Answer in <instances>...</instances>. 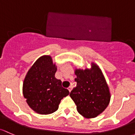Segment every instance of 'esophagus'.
<instances>
[{
  "label": "esophagus",
  "mask_w": 135,
  "mask_h": 135,
  "mask_svg": "<svg viewBox=\"0 0 135 135\" xmlns=\"http://www.w3.org/2000/svg\"><path fill=\"white\" fill-rule=\"evenodd\" d=\"M72 86H69V87L68 88V89H69V92H70V91L72 90Z\"/></svg>",
  "instance_id": "1"
}]
</instances>
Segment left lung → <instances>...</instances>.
<instances>
[{"label":"left lung","instance_id":"1","mask_svg":"<svg viewBox=\"0 0 135 135\" xmlns=\"http://www.w3.org/2000/svg\"><path fill=\"white\" fill-rule=\"evenodd\" d=\"M77 85L70 96L76 105L78 112L86 118H96L103 113L110 100L109 88L103 74L97 64L91 68L75 69Z\"/></svg>","mask_w":135,"mask_h":135}]
</instances>
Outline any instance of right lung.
Returning a JSON list of instances; mask_svg holds the SVG:
<instances>
[{
	"instance_id": "add662e5",
	"label": "right lung",
	"mask_w": 135,
	"mask_h": 135,
	"mask_svg": "<svg viewBox=\"0 0 135 135\" xmlns=\"http://www.w3.org/2000/svg\"><path fill=\"white\" fill-rule=\"evenodd\" d=\"M56 63L50 56L38 58L26 73L22 85V94L32 110L40 114H49L58 109L61 100L69 94L55 77Z\"/></svg>"
}]
</instances>
